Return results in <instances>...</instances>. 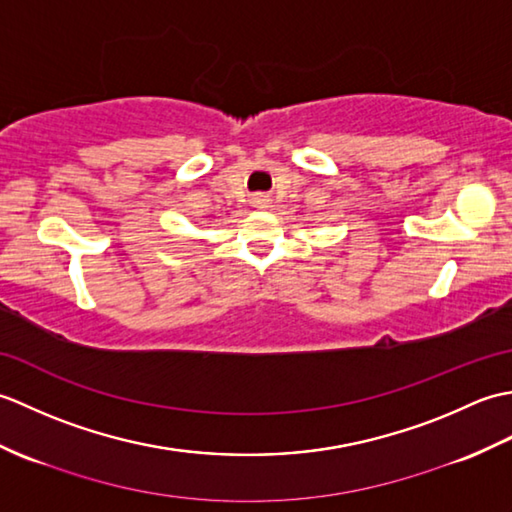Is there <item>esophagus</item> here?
<instances>
[{
    "mask_svg": "<svg viewBox=\"0 0 512 512\" xmlns=\"http://www.w3.org/2000/svg\"><path fill=\"white\" fill-rule=\"evenodd\" d=\"M253 202H255V206H266V204H268V198H266V195H257V198H255Z\"/></svg>",
    "mask_w": 512,
    "mask_h": 512,
    "instance_id": "34e87169",
    "label": "esophagus"
}]
</instances>
